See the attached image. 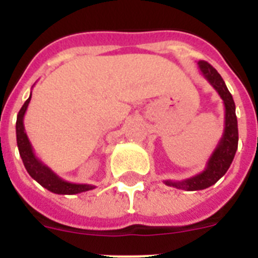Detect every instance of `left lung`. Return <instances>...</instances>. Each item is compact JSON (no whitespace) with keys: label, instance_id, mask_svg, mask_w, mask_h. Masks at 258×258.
<instances>
[{"label":"left lung","instance_id":"8db88e82","mask_svg":"<svg viewBox=\"0 0 258 258\" xmlns=\"http://www.w3.org/2000/svg\"><path fill=\"white\" fill-rule=\"evenodd\" d=\"M199 70L206 80L218 93L225 106V127L221 137L220 142L216 146L214 151L209 156L204 170L198 174L192 175L190 178L182 179V181H164L166 186L175 187L178 190L198 191L211 187L218 179L222 177L231 165L235 152L238 150V120L235 113V103L230 94L226 84L222 80L221 75L214 70L208 61H198Z\"/></svg>","mask_w":258,"mask_h":258}]
</instances>
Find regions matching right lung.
<instances>
[{
  "label": "right lung",
  "mask_w": 258,
  "mask_h": 258,
  "mask_svg": "<svg viewBox=\"0 0 258 258\" xmlns=\"http://www.w3.org/2000/svg\"><path fill=\"white\" fill-rule=\"evenodd\" d=\"M32 92L29 98L24 102L23 107L20 108L19 113L17 117V143L19 149L20 157H22L23 164L26 166L27 172L29 173L32 178L37 181L38 183L45 187L46 190L51 191L54 194L59 195H75V194L85 192V191L93 190L95 186L93 184H83V183H72L66 179L60 178L56 173L52 172L46 164L36 156L35 151L32 149V145L28 140V136L26 133L24 127V115L27 112L28 104L31 102Z\"/></svg>",
  "instance_id": "add662e5"
}]
</instances>
